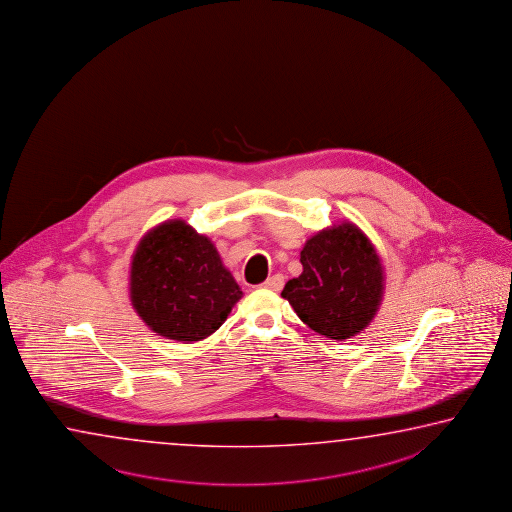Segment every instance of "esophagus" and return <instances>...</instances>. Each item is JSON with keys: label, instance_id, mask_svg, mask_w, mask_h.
<instances>
[{"label": "esophagus", "instance_id": "34e87169", "mask_svg": "<svg viewBox=\"0 0 512 512\" xmlns=\"http://www.w3.org/2000/svg\"><path fill=\"white\" fill-rule=\"evenodd\" d=\"M285 285V279L283 276H279V274H274L272 278L267 279L265 283H261V288H267V290H274V292H279L281 288Z\"/></svg>", "mask_w": 512, "mask_h": 512}]
</instances>
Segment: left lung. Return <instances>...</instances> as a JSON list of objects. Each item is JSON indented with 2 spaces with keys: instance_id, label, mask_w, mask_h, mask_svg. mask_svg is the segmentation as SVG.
Returning a JSON list of instances; mask_svg holds the SVG:
<instances>
[{
  "instance_id": "left-lung-1",
  "label": "left lung",
  "mask_w": 512,
  "mask_h": 512,
  "mask_svg": "<svg viewBox=\"0 0 512 512\" xmlns=\"http://www.w3.org/2000/svg\"><path fill=\"white\" fill-rule=\"evenodd\" d=\"M303 274L286 283L281 297L319 335L346 340L367 328L383 295V269L373 243L344 222L304 243Z\"/></svg>"
}]
</instances>
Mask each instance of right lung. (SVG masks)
Returning a JSON list of instances; mask_svg holds the SVG:
<instances>
[{
	"mask_svg": "<svg viewBox=\"0 0 512 512\" xmlns=\"http://www.w3.org/2000/svg\"><path fill=\"white\" fill-rule=\"evenodd\" d=\"M242 290L217 247L182 220L165 222L139 242L130 263V301L161 337L197 342L217 331Z\"/></svg>",
	"mask_w": 512,
	"mask_h": 512,
	"instance_id": "right-lung-1",
	"label": "right lung"
}]
</instances>
